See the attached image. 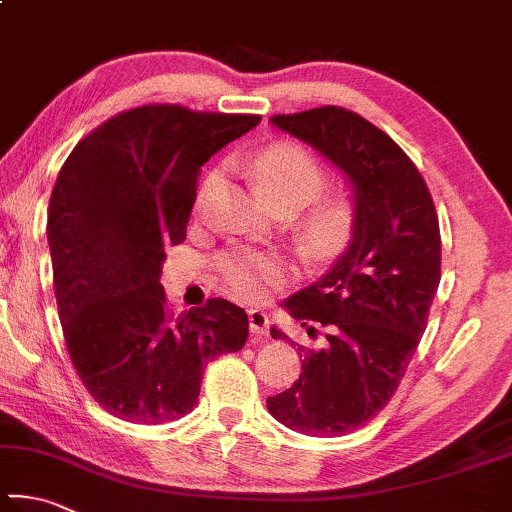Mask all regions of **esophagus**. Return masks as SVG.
<instances>
[{
	"mask_svg": "<svg viewBox=\"0 0 512 512\" xmlns=\"http://www.w3.org/2000/svg\"><path fill=\"white\" fill-rule=\"evenodd\" d=\"M248 327L253 336H268V315L264 311H248Z\"/></svg>",
	"mask_w": 512,
	"mask_h": 512,
	"instance_id": "1",
	"label": "esophagus"
}]
</instances>
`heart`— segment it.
Returning a JSON list of instances; mask_svg holds the SVG:
<instances>
[{
  "label": "heart",
  "mask_w": 512,
  "mask_h": 512,
  "mask_svg": "<svg viewBox=\"0 0 512 512\" xmlns=\"http://www.w3.org/2000/svg\"><path fill=\"white\" fill-rule=\"evenodd\" d=\"M250 167H253L257 190L271 206L273 203H291L300 210L306 203L318 199L327 183V174H324L320 161L297 143H275L264 147ZM219 181V170H212L206 176L199 192V206H203V201L210 197ZM353 221H356V210H353L351 199L336 197L320 203L306 221V246L318 257L338 253L351 237ZM221 271H224L232 291L250 302L266 300L273 288L286 280V268L280 259L248 253V250H237L221 259Z\"/></svg>",
  "instance_id": "b5f03b06"
}]
</instances>
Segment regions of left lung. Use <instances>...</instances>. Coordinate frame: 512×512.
I'll return each mask as SVG.
<instances>
[{"label":"left lung","mask_w":512,"mask_h":512,"mask_svg":"<svg viewBox=\"0 0 512 512\" xmlns=\"http://www.w3.org/2000/svg\"><path fill=\"white\" fill-rule=\"evenodd\" d=\"M271 125L345 174L356 221L329 271L284 302L304 327H327V342L297 347L300 378L266 405L295 432L347 434L383 410L421 342L441 282L439 217L410 156L353 111L327 105Z\"/></svg>","instance_id":"obj_1"}]
</instances>
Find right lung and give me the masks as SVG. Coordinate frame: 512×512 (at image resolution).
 Returning <instances> with one entry per match:
<instances>
[{
    "label": "right lung",
    "instance_id": "1",
    "mask_svg": "<svg viewBox=\"0 0 512 512\" xmlns=\"http://www.w3.org/2000/svg\"><path fill=\"white\" fill-rule=\"evenodd\" d=\"M259 116L179 105L123 111L73 147L49 201L53 286L73 367L129 423L192 412L203 367L239 351L248 315L228 300L167 313L165 250L185 239L201 165Z\"/></svg>",
    "mask_w": 512,
    "mask_h": 512
}]
</instances>
